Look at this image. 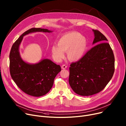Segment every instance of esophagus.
Wrapping results in <instances>:
<instances>
[{
	"mask_svg": "<svg viewBox=\"0 0 126 126\" xmlns=\"http://www.w3.org/2000/svg\"><path fill=\"white\" fill-rule=\"evenodd\" d=\"M67 67V66L66 65H65V64H64V65H62V66H61V68H62V69H66Z\"/></svg>",
	"mask_w": 126,
	"mask_h": 126,
	"instance_id": "obj_1",
	"label": "esophagus"
}]
</instances>
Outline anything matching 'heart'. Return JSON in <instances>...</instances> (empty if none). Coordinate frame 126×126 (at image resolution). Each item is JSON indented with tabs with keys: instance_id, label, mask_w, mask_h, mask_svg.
Returning <instances> with one entry per match:
<instances>
[{
	"instance_id": "heart-1",
	"label": "heart",
	"mask_w": 126,
	"mask_h": 126,
	"mask_svg": "<svg viewBox=\"0 0 126 126\" xmlns=\"http://www.w3.org/2000/svg\"><path fill=\"white\" fill-rule=\"evenodd\" d=\"M86 40L85 37L76 32L65 34L60 38L57 45L51 48L52 56L56 62H60L64 57L67 52V57L71 61H78L83 56L86 47Z\"/></svg>"
}]
</instances>
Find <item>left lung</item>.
I'll return each instance as SVG.
<instances>
[{
    "label": "left lung",
    "instance_id": "obj_1",
    "mask_svg": "<svg viewBox=\"0 0 126 126\" xmlns=\"http://www.w3.org/2000/svg\"><path fill=\"white\" fill-rule=\"evenodd\" d=\"M96 44L69 67V83L77 94L89 96L98 93L107 85L114 72V56L105 36L92 30Z\"/></svg>",
    "mask_w": 126,
    "mask_h": 126
}]
</instances>
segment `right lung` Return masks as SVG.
Here are the masks:
<instances>
[{
  "instance_id": "obj_1",
  "label": "right lung",
  "mask_w": 126,
  "mask_h": 126,
  "mask_svg": "<svg viewBox=\"0 0 126 126\" xmlns=\"http://www.w3.org/2000/svg\"><path fill=\"white\" fill-rule=\"evenodd\" d=\"M36 32H51L52 31L41 28H32L25 32L13 44L10 54V70L13 81L25 94L39 97L46 94L51 89L54 79L61 70L48 59H44L35 64L23 61L19 52V46L23 37Z\"/></svg>"
}]
</instances>
